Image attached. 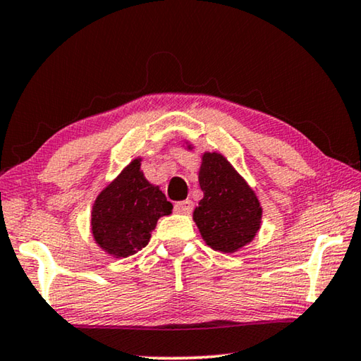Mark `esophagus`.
I'll return each instance as SVG.
<instances>
[{"label":"esophagus","mask_w":361,"mask_h":361,"mask_svg":"<svg viewBox=\"0 0 361 361\" xmlns=\"http://www.w3.org/2000/svg\"><path fill=\"white\" fill-rule=\"evenodd\" d=\"M192 209H194L192 200H181V202L175 204V212L181 213V215H189V213L192 212Z\"/></svg>","instance_id":"obj_1"}]
</instances>
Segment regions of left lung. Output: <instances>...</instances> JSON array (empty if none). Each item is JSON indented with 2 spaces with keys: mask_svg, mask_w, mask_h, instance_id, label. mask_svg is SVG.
<instances>
[{
  "mask_svg": "<svg viewBox=\"0 0 361 361\" xmlns=\"http://www.w3.org/2000/svg\"><path fill=\"white\" fill-rule=\"evenodd\" d=\"M204 199L194 210L200 235L213 250L234 253L253 240L261 226L255 191L218 152H205L199 170Z\"/></svg>",
  "mask_w": 361,
  "mask_h": 361,
  "instance_id": "8db88e82",
  "label": "left lung"
}]
</instances>
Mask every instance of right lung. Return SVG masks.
Masks as SVG:
<instances>
[{"instance_id": "obj_1", "label": "right lung", "mask_w": 361, "mask_h": 361, "mask_svg": "<svg viewBox=\"0 0 361 361\" xmlns=\"http://www.w3.org/2000/svg\"><path fill=\"white\" fill-rule=\"evenodd\" d=\"M172 209L166 194L143 176L140 159H133L95 200L94 239L106 253L127 258L148 245L157 219Z\"/></svg>"}]
</instances>
